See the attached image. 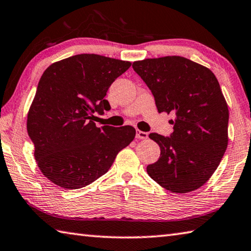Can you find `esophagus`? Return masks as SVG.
<instances>
[{"instance_id":"obj_1","label":"esophagus","mask_w":251,"mask_h":251,"mask_svg":"<svg viewBox=\"0 0 251 251\" xmlns=\"http://www.w3.org/2000/svg\"><path fill=\"white\" fill-rule=\"evenodd\" d=\"M136 138L138 139H147L148 138V133L146 131H141L139 129L136 130Z\"/></svg>"}]
</instances>
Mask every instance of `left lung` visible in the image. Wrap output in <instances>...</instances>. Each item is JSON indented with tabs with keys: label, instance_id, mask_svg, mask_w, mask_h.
<instances>
[{
	"label": "left lung",
	"instance_id": "8db88e82",
	"mask_svg": "<svg viewBox=\"0 0 251 251\" xmlns=\"http://www.w3.org/2000/svg\"><path fill=\"white\" fill-rule=\"evenodd\" d=\"M147 84L159 113H175L173 133L149 138L160 147L158 161L147 172L173 193H188L206 183L228 144V106L215 75L180 56L145 59L133 63Z\"/></svg>",
	"mask_w": 251,
	"mask_h": 251
}]
</instances>
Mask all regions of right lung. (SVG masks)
<instances>
[{"label":"right lung","instance_id":"right-lung-1","mask_svg":"<svg viewBox=\"0 0 251 251\" xmlns=\"http://www.w3.org/2000/svg\"><path fill=\"white\" fill-rule=\"evenodd\" d=\"M131 62L81 53L50 65L27 114V133L43 175L63 189L92 183L134 140L131 126L97 127L93 114L111 108L106 92Z\"/></svg>","mask_w":251,"mask_h":251}]
</instances>
